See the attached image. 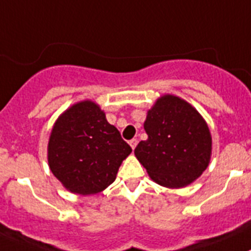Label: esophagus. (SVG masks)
<instances>
[{"label": "esophagus", "mask_w": 251, "mask_h": 251, "mask_svg": "<svg viewBox=\"0 0 251 251\" xmlns=\"http://www.w3.org/2000/svg\"><path fill=\"white\" fill-rule=\"evenodd\" d=\"M137 144H138V141L136 140V138H133V140H130V141H129L130 148L133 149V150H134V148H136V146H137Z\"/></svg>", "instance_id": "1"}]
</instances>
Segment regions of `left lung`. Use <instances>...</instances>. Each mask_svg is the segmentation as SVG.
Wrapping results in <instances>:
<instances>
[{
	"label": "left lung",
	"instance_id": "left-lung-1",
	"mask_svg": "<svg viewBox=\"0 0 251 251\" xmlns=\"http://www.w3.org/2000/svg\"><path fill=\"white\" fill-rule=\"evenodd\" d=\"M148 140L134 155L154 182L169 188L190 185L210 161L212 136L195 107L173 95H164L148 111Z\"/></svg>",
	"mask_w": 251,
	"mask_h": 251
}]
</instances>
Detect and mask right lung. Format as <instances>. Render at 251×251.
<instances>
[{
  "mask_svg": "<svg viewBox=\"0 0 251 251\" xmlns=\"http://www.w3.org/2000/svg\"><path fill=\"white\" fill-rule=\"evenodd\" d=\"M132 152L117 128L93 101L74 103L53 124L47 148L51 172L66 190L79 195L103 191Z\"/></svg>",
  "mask_w": 251,
  "mask_h": 251,
  "instance_id": "right-lung-1",
  "label": "right lung"
}]
</instances>
